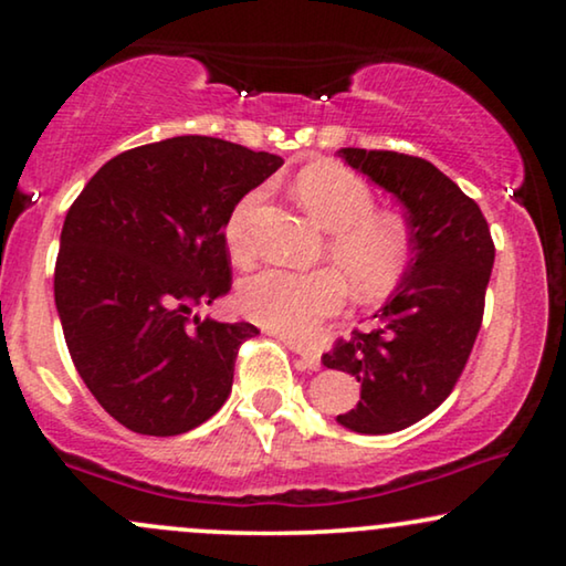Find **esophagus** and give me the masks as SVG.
Segmentation results:
<instances>
[{
  "instance_id": "1",
  "label": "esophagus",
  "mask_w": 566,
  "mask_h": 566,
  "mask_svg": "<svg viewBox=\"0 0 566 566\" xmlns=\"http://www.w3.org/2000/svg\"><path fill=\"white\" fill-rule=\"evenodd\" d=\"M283 343L289 345L291 350L298 355L301 363H304V368H308V370H316V368L322 366V358H319V353H314V350H306V347H301L298 343H291V339H283Z\"/></svg>"
}]
</instances>
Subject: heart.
<instances>
[{"instance_id":"heart-1","label":"heart","mask_w":566,"mask_h":566,"mask_svg":"<svg viewBox=\"0 0 566 566\" xmlns=\"http://www.w3.org/2000/svg\"><path fill=\"white\" fill-rule=\"evenodd\" d=\"M296 198L324 231H332L327 252L337 270H262L242 283L239 308L265 329L308 343L319 335L324 322L345 308V280L363 301H378L394 291L407 273L412 242L399 219L376 213L374 192L345 167L314 165L304 169L296 180ZM254 200L258 196L244 198L227 223L229 252L239 265L252 260L247 213Z\"/></svg>"}]
</instances>
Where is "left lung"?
Returning <instances> with one entry per match:
<instances>
[{"label":"left lung","instance_id":"8db88e82","mask_svg":"<svg viewBox=\"0 0 566 566\" xmlns=\"http://www.w3.org/2000/svg\"><path fill=\"white\" fill-rule=\"evenodd\" d=\"M353 169L405 206L412 260L374 329L337 339L322 363L353 376L360 399L337 422L353 432L405 430L453 391L482 327L494 244L479 206L428 159L339 149Z\"/></svg>","mask_w":566,"mask_h":566}]
</instances>
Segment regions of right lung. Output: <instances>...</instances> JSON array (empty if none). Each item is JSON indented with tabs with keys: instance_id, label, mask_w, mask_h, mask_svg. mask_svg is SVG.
<instances>
[{
	"instance_id": "add662e5",
	"label": "right lung",
	"mask_w": 566,
	"mask_h": 566,
	"mask_svg": "<svg viewBox=\"0 0 566 566\" xmlns=\"http://www.w3.org/2000/svg\"><path fill=\"white\" fill-rule=\"evenodd\" d=\"M281 157L177 136L113 157L61 229L53 296L82 381L107 415L169 438L219 412L250 322L192 316L231 289L227 223Z\"/></svg>"
}]
</instances>
